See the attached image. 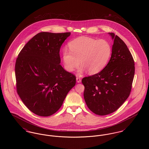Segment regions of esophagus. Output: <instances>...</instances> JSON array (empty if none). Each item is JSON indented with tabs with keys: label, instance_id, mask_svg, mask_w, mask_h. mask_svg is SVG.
I'll return each instance as SVG.
<instances>
[{
	"label": "esophagus",
	"instance_id": "esophagus-1",
	"mask_svg": "<svg viewBox=\"0 0 149 149\" xmlns=\"http://www.w3.org/2000/svg\"><path fill=\"white\" fill-rule=\"evenodd\" d=\"M81 79L80 78H79V77H77V83H80L81 82Z\"/></svg>",
	"mask_w": 149,
	"mask_h": 149
}]
</instances>
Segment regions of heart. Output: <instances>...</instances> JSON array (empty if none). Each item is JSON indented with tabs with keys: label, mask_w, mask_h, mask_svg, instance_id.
<instances>
[{
	"label": "heart",
	"mask_w": 149,
	"mask_h": 149,
	"mask_svg": "<svg viewBox=\"0 0 149 149\" xmlns=\"http://www.w3.org/2000/svg\"><path fill=\"white\" fill-rule=\"evenodd\" d=\"M69 50L63 51V61L65 69L72 72L80 65V74L87 71L95 74L106 66L112 52L111 44L106 40H97L89 37H78L69 43Z\"/></svg>",
	"instance_id": "obj_1"
}]
</instances>
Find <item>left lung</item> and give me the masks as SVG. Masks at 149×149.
<instances>
[{
	"label": "left lung",
	"instance_id": "obj_1",
	"mask_svg": "<svg viewBox=\"0 0 149 149\" xmlns=\"http://www.w3.org/2000/svg\"><path fill=\"white\" fill-rule=\"evenodd\" d=\"M114 40L111 57L98 73L83 78L84 98L94 113L105 116L117 110L127 99L135 74V63L127 45L118 36Z\"/></svg>",
	"mask_w": 149,
	"mask_h": 149
}]
</instances>
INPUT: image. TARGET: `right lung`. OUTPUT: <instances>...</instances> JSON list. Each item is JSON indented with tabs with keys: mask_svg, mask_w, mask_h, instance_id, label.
Listing matches in <instances>:
<instances>
[{
	"mask_svg": "<svg viewBox=\"0 0 149 149\" xmlns=\"http://www.w3.org/2000/svg\"><path fill=\"white\" fill-rule=\"evenodd\" d=\"M70 35V32L38 33L25 45L16 60L17 92L25 106L38 116L56 113L75 85V75L60 64V49Z\"/></svg>",
	"mask_w": 149,
	"mask_h": 149,
	"instance_id": "right-lung-1",
	"label": "right lung"
}]
</instances>
